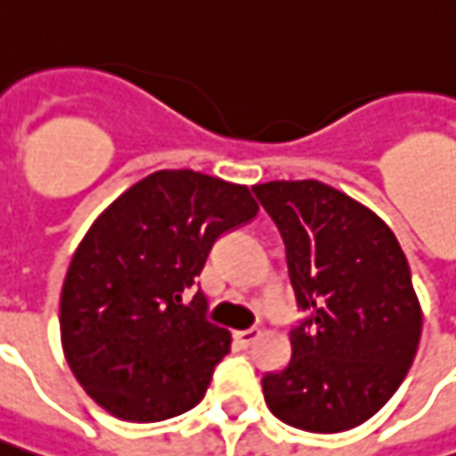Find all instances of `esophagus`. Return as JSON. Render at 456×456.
<instances>
[{"label":"esophagus","instance_id":"esophagus-1","mask_svg":"<svg viewBox=\"0 0 456 456\" xmlns=\"http://www.w3.org/2000/svg\"><path fill=\"white\" fill-rule=\"evenodd\" d=\"M259 338V330H255V328H249V330H237L234 333V340L242 346V348H247V346H252L255 340Z\"/></svg>","mask_w":456,"mask_h":456}]
</instances>
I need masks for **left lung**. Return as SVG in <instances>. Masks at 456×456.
Segmentation results:
<instances>
[{"label": "left lung", "instance_id": "1", "mask_svg": "<svg viewBox=\"0 0 456 456\" xmlns=\"http://www.w3.org/2000/svg\"><path fill=\"white\" fill-rule=\"evenodd\" d=\"M285 242L297 307L290 363L262 379L270 411L297 429L336 434L369 421L414 363L421 305L396 234L322 181L255 183Z\"/></svg>", "mask_w": 456, "mask_h": 456}]
</instances>
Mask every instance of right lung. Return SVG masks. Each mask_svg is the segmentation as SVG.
Returning a JSON list of instances; mask_svg holds the SVG:
<instances>
[{"label": "right lung", "instance_id": "obj_1", "mask_svg": "<svg viewBox=\"0 0 456 456\" xmlns=\"http://www.w3.org/2000/svg\"><path fill=\"white\" fill-rule=\"evenodd\" d=\"M257 212L242 183L164 168L98 214L62 282L60 340L101 409L149 424L204 399L232 336L204 318L201 292L189 305L183 292L216 237Z\"/></svg>", "mask_w": 456, "mask_h": 456}]
</instances>
